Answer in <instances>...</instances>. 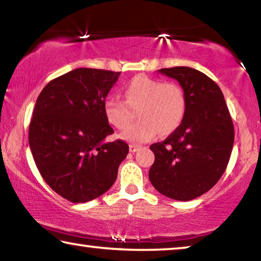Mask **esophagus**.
<instances>
[{"mask_svg":"<svg viewBox=\"0 0 261 261\" xmlns=\"http://www.w3.org/2000/svg\"><path fill=\"white\" fill-rule=\"evenodd\" d=\"M140 149V146H136V144H129V150L130 153H135Z\"/></svg>","mask_w":261,"mask_h":261,"instance_id":"esophagus-1","label":"esophagus"}]
</instances>
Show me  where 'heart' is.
<instances>
[{"instance_id":"b5f03b06","label":"heart","mask_w":261,"mask_h":261,"mask_svg":"<svg viewBox=\"0 0 261 261\" xmlns=\"http://www.w3.org/2000/svg\"><path fill=\"white\" fill-rule=\"evenodd\" d=\"M125 99L108 97L103 112L107 121L120 130L127 128L136 113L140 115L142 119L121 134L126 141L146 142L158 132L171 134L186 117L187 95L176 83L136 75L125 87Z\"/></svg>"}]
</instances>
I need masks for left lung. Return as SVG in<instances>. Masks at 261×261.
Segmentation results:
<instances>
[{"mask_svg":"<svg viewBox=\"0 0 261 261\" xmlns=\"http://www.w3.org/2000/svg\"><path fill=\"white\" fill-rule=\"evenodd\" d=\"M174 78L187 95L186 117L163 142L150 146L155 161L153 187L176 200H190L209 191L225 171L234 142L230 112L219 86L191 67L159 70Z\"/></svg>","mask_w":261,"mask_h":261,"instance_id":"8db88e82","label":"left lung"}]
</instances>
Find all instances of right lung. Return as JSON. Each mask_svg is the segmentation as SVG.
<instances>
[{"label": "right lung", "mask_w": 261, "mask_h": 261, "mask_svg": "<svg viewBox=\"0 0 261 261\" xmlns=\"http://www.w3.org/2000/svg\"><path fill=\"white\" fill-rule=\"evenodd\" d=\"M121 72L72 70L42 90L29 126L36 166L52 190L72 203L89 202L113 186L129 147L113 134L103 112Z\"/></svg>", "instance_id": "1"}]
</instances>
